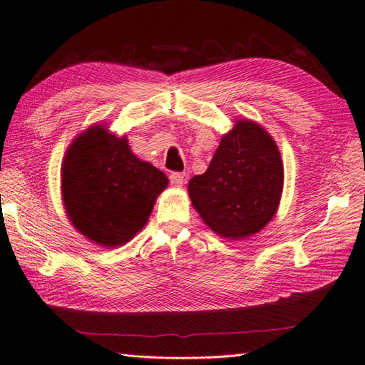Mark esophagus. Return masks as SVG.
Masks as SVG:
<instances>
[{"label": "esophagus", "instance_id": "obj_1", "mask_svg": "<svg viewBox=\"0 0 365 365\" xmlns=\"http://www.w3.org/2000/svg\"><path fill=\"white\" fill-rule=\"evenodd\" d=\"M184 181H185L184 173H172V175H170V182H172V185H175V187H181Z\"/></svg>", "mask_w": 365, "mask_h": 365}]
</instances>
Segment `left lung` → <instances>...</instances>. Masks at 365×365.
I'll list each match as a JSON object with an SVG mask.
<instances>
[{
	"instance_id": "left-lung-1",
	"label": "left lung",
	"mask_w": 365,
	"mask_h": 365,
	"mask_svg": "<svg viewBox=\"0 0 365 365\" xmlns=\"http://www.w3.org/2000/svg\"><path fill=\"white\" fill-rule=\"evenodd\" d=\"M192 206L212 232L241 241L269 224L284 190V162L263 125L242 118L220 138L203 175L187 185Z\"/></svg>"
}]
</instances>
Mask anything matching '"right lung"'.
<instances>
[{
    "instance_id": "add662e5",
    "label": "right lung",
    "mask_w": 365,
    "mask_h": 365,
    "mask_svg": "<svg viewBox=\"0 0 365 365\" xmlns=\"http://www.w3.org/2000/svg\"><path fill=\"white\" fill-rule=\"evenodd\" d=\"M168 178L132 153L128 137L94 124L72 140L61 165L66 215L86 240L124 245L146 225Z\"/></svg>"
}]
</instances>
